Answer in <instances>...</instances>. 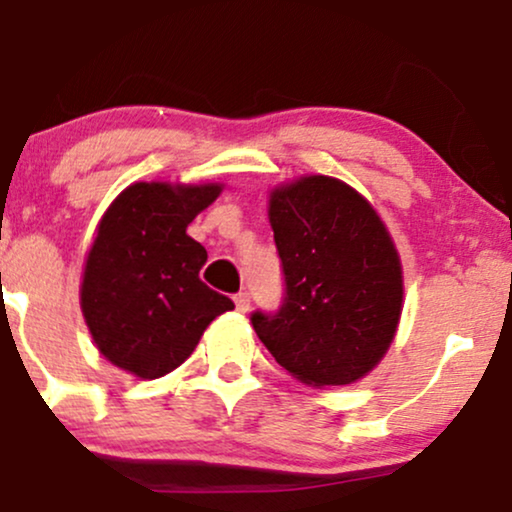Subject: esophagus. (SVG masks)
<instances>
[{
	"instance_id": "esophagus-1",
	"label": "esophagus",
	"mask_w": 512,
	"mask_h": 512,
	"mask_svg": "<svg viewBox=\"0 0 512 512\" xmlns=\"http://www.w3.org/2000/svg\"><path fill=\"white\" fill-rule=\"evenodd\" d=\"M233 301H236V308L240 310V313H248V308H250V293H238L236 298H233Z\"/></svg>"
}]
</instances>
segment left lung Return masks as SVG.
<instances>
[{
    "label": "left lung",
    "mask_w": 512,
    "mask_h": 512,
    "mask_svg": "<svg viewBox=\"0 0 512 512\" xmlns=\"http://www.w3.org/2000/svg\"><path fill=\"white\" fill-rule=\"evenodd\" d=\"M267 214L286 298L276 315H252L257 337L310 387L366 378L395 342L404 305L402 262L385 221L330 175L276 185Z\"/></svg>",
    "instance_id": "obj_1"
}]
</instances>
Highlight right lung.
<instances>
[{
	"label": "right lung",
	"instance_id": "obj_1",
	"mask_svg": "<svg viewBox=\"0 0 512 512\" xmlns=\"http://www.w3.org/2000/svg\"><path fill=\"white\" fill-rule=\"evenodd\" d=\"M221 182H134L96 228L81 274V313L93 344L134 378H163L197 349L211 320L233 310L199 269L207 250L187 226Z\"/></svg>",
	"mask_w": 512,
	"mask_h": 512
}]
</instances>
